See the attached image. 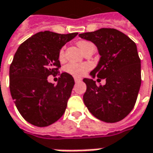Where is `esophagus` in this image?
<instances>
[{"instance_id":"1","label":"esophagus","mask_w":153,"mask_h":153,"mask_svg":"<svg viewBox=\"0 0 153 153\" xmlns=\"http://www.w3.org/2000/svg\"><path fill=\"white\" fill-rule=\"evenodd\" d=\"M82 81V79L81 78H78V77H75V82H81Z\"/></svg>"}]
</instances>
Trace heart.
I'll use <instances>...</instances> for the list:
<instances>
[{
	"label": "heart",
	"mask_w": 153,
	"mask_h": 153,
	"mask_svg": "<svg viewBox=\"0 0 153 153\" xmlns=\"http://www.w3.org/2000/svg\"><path fill=\"white\" fill-rule=\"evenodd\" d=\"M90 45H93V44L87 40H80L77 42V45L82 52ZM64 55H65L64 49H62L59 52V57L62 59L64 57ZM89 69H90V65L87 63H70L65 67V70L67 71V72L73 75L74 76H82L87 72Z\"/></svg>",
	"instance_id": "1"
}]
</instances>
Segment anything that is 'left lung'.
Returning <instances> with one entry per match:
<instances>
[{
	"mask_svg": "<svg viewBox=\"0 0 153 153\" xmlns=\"http://www.w3.org/2000/svg\"><path fill=\"white\" fill-rule=\"evenodd\" d=\"M79 37L96 45L100 60L90 72L92 78L106 80L97 86L96 81L84 78L87 89L83 102L97 119L117 122L134 108L141 84V66L136 44L126 34L114 28H101L80 33Z\"/></svg>",
	"mask_w": 153,
	"mask_h": 153,
	"instance_id": "1",
	"label": "left lung"
}]
</instances>
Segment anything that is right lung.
<instances>
[{
	"label": "right lung",
	"mask_w": 153,
	"mask_h": 153,
	"mask_svg": "<svg viewBox=\"0 0 153 153\" xmlns=\"http://www.w3.org/2000/svg\"><path fill=\"white\" fill-rule=\"evenodd\" d=\"M77 34L39 32L22 43L15 52L9 68L10 93L19 114L32 125L47 126L64 114L74 78L62 73L54 85L47 77L58 74L60 49Z\"/></svg>",
	"instance_id": "obj_1"
}]
</instances>
